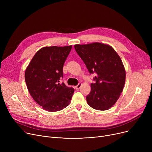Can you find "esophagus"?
Wrapping results in <instances>:
<instances>
[{
	"mask_svg": "<svg viewBox=\"0 0 152 152\" xmlns=\"http://www.w3.org/2000/svg\"><path fill=\"white\" fill-rule=\"evenodd\" d=\"M81 85H82V84H81V83H79L77 86H75V89H76V90H79V88H80V87H81Z\"/></svg>",
	"mask_w": 152,
	"mask_h": 152,
	"instance_id": "34e87169",
	"label": "esophagus"
}]
</instances>
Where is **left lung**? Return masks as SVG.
<instances>
[{"label":"left lung","instance_id":"obj_1","mask_svg":"<svg viewBox=\"0 0 152 152\" xmlns=\"http://www.w3.org/2000/svg\"><path fill=\"white\" fill-rule=\"evenodd\" d=\"M90 74L95 73L94 83L87 95L88 105L97 110H107L118 100L126 80V71L121 58L109 45L99 42L75 45Z\"/></svg>","mask_w":152,"mask_h":152}]
</instances>
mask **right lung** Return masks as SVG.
Instances as JSON below:
<instances>
[{
    "label": "right lung",
    "mask_w": 152,
    "mask_h": 152,
    "mask_svg": "<svg viewBox=\"0 0 152 152\" xmlns=\"http://www.w3.org/2000/svg\"><path fill=\"white\" fill-rule=\"evenodd\" d=\"M72 45L44 47L39 50L26 69L25 77L31 97L46 111H57L66 108L75 89L60 80L63 67Z\"/></svg>",
    "instance_id": "obj_1"
}]
</instances>
